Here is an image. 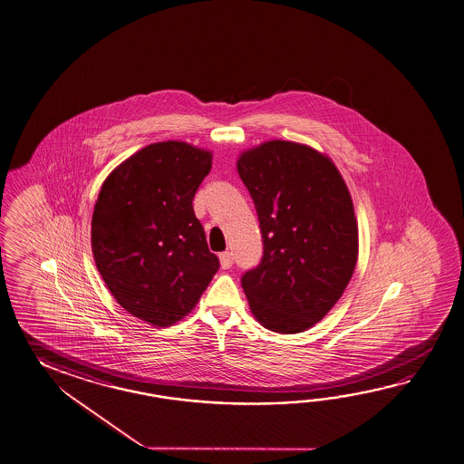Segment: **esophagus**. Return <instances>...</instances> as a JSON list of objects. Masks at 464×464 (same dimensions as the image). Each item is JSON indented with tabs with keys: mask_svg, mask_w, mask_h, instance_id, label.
Returning a JSON list of instances; mask_svg holds the SVG:
<instances>
[{
	"mask_svg": "<svg viewBox=\"0 0 464 464\" xmlns=\"http://www.w3.org/2000/svg\"><path fill=\"white\" fill-rule=\"evenodd\" d=\"M219 263H221L223 269H229V267L233 266V255H231L229 251L221 253V255H219Z\"/></svg>",
	"mask_w": 464,
	"mask_h": 464,
	"instance_id": "obj_1",
	"label": "esophagus"
}]
</instances>
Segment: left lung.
Segmentation results:
<instances>
[{
  "mask_svg": "<svg viewBox=\"0 0 464 464\" xmlns=\"http://www.w3.org/2000/svg\"><path fill=\"white\" fill-rule=\"evenodd\" d=\"M237 173L255 201L259 265L241 276L249 307L269 331L313 327L353 275L359 229L349 189L327 157L273 140L247 150Z\"/></svg>",
  "mask_w": 464,
  "mask_h": 464,
  "instance_id": "obj_1",
  "label": "left lung"
}]
</instances>
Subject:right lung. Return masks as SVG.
Instances as JSON below:
<instances>
[{
	"mask_svg": "<svg viewBox=\"0 0 464 464\" xmlns=\"http://www.w3.org/2000/svg\"><path fill=\"white\" fill-rule=\"evenodd\" d=\"M211 153L151 143L104 181L92 215L95 266L127 313L167 327L195 307L219 269L193 198Z\"/></svg>",
	"mask_w": 464,
	"mask_h": 464,
	"instance_id": "1",
	"label": "right lung"
}]
</instances>
